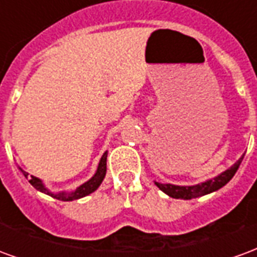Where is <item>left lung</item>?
<instances>
[{
  "instance_id": "left-lung-1",
  "label": "left lung",
  "mask_w": 257,
  "mask_h": 257,
  "mask_svg": "<svg viewBox=\"0 0 257 257\" xmlns=\"http://www.w3.org/2000/svg\"><path fill=\"white\" fill-rule=\"evenodd\" d=\"M243 156L238 160L231 168H228L227 171L221 172L220 175H217L216 178L209 179L206 182H202V183L195 184V186H175V184H162L156 182V186L158 189L164 191L165 194H168L169 197L172 198H180V199H191L197 198V197H202V195H206V194L213 193L216 190L221 189L223 186H226L230 180L232 179V176L235 175L237 169L241 165L242 162Z\"/></svg>"
}]
</instances>
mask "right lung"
<instances>
[{"instance_id":"1","label":"right lung","mask_w":257,"mask_h":257,"mask_svg":"<svg viewBox=\"0 0 257 257\" xmlns=\"http://www.w3.org/2000/svg\"><path fill=\"white\" fill-rule=\"evenodd\" d=\"M106 161H107V151L101 156L100 162H99V167H97V171L96 173L92 176V178L88 180V182H85L84 184H81L79 187L71 191V193H66V191H62V193H52V191H49V190L44 186L41 179L36 178V176H30L29 173L25 172V171H22L23 175H25L26 179H29V182L30 184L38 191H41V193H45L48 195H51L53 198L60 199V201H74V199H78L82 198L85 195H89L90 193H93L95 190H97V187L100 186L101 182H103V179L106 176Z\"/></svg>"}]
</instances>
